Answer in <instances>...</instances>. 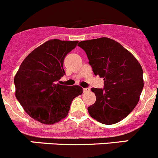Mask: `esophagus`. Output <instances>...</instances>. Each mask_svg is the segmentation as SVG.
<instances>
[{
    "label": "esophagus",
    "instance_id": "esophagus-1",
    "mask_svg": "<svg viewBox=\"0 0 158 158\" xmlns=\"http://www.w3.org/2000/svg\"><path fill=\"white\" fill-rule=\"evenodd\" d=\"M89 91H90V89H89V88H84L83 89L84 93H88V92H89Z\"/></svg>",
    "mask_w": 158,
    "mask_h": 158
}]
</instances>
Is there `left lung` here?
I'll return each mask as SVG.
<instances>
[{
  "label": "left lung",
  "mask_w": 158,
  "mask_h": 158,
  "mask_svg": "<svg viewBox=\"0 0 158 158\" xmlns=\"http://www.w3.org/2000/svg\"><path fill=\"white\" fill-rule=\"evenodd\" d=\"M79 46L86 53L94 75L104 80V89H91L96 102L88 107L89 115L105 125L120 122L139 101L144 85L140 64L132 53L110 38L83 40Z\"/></svg>",
  "instance_id": "1"
}]
</instances>
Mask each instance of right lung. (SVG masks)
<instances>
[{
	"instance_id": "right-lung-1",
	"label": "right lung",
	"mask_w": 158,
	"mask_h": 158,
	"mask_svg": "<svg viewBox=\"0 0 158 158\" xmlns=\"http://www.w3.org/2000/svg\"><path fill=\"white\" fill-rule=\"evenodd\" d=\"M79 41L53 39L34 49L22 62L14 78L15 97L26 113L44 125L68 115L72 101L82 94L78 86H62L57 81L65 74L64 59Z\"/></svg>"
}]
</instances>
